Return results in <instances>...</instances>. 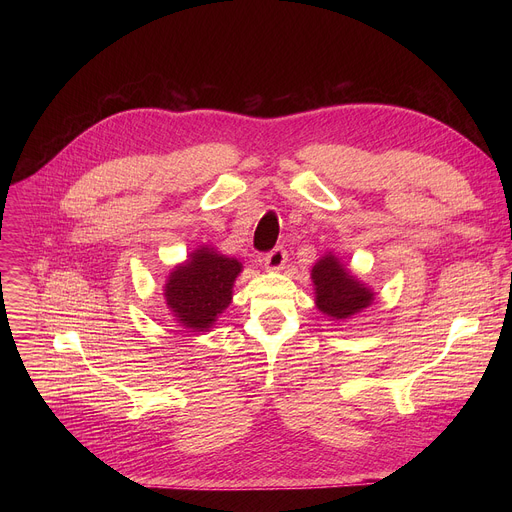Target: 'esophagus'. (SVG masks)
I'll use <instances>...</instances> for the list:
<instances>
[{"label":"esophagus","mask_w":512,"mask_h":512,"mask_svg":"<svg viewBox=\"0 0 512 512\" xmlns=\"http://www.w3.org/2000/svg\"><path fill=\"white\" fill-rule=\"evenodd\" d=\"M263 263H265V267H267L269 271H279V269H283V265L287 263V251H285L283 247H275L273 251H269V253L265 255Z\"/></svg>","instance_id":"esophagus-1"}]
</instances>
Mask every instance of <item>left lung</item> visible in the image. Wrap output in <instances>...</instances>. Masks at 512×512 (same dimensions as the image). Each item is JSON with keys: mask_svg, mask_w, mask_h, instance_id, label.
I'll list each match as a JSON object with an SVG mask.
<instances>
[{"mask_svg": "<svg viewBox=\"0 0 512 512\" xmlns=\"http://www.w3.org/2000/svg\"><path fill=\"white\" fill-rule=\"evenodd\" d=\"M316 306L332 320H346L375 300L373 291L356 279L334 253H326L312 267Z\"/></svg>", "mask_w": 512, "mask_h": 512, "instance_id": "8db88e82", "label": "left lung"}]
</instances>
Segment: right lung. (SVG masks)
<instances>
[{
    "mask_svg": "<svg viewBox=\"0 0 512 512\" xmlns=\"http://www.w3.org/2000/svg\"><path fill=\"white\" fill-rule=\"evenodd\" d=\"M243 265L212 247H200L190 259L176 265L164 285V298L176 322L190 332L212 328L231 300L233 285Z\"/></svg>",
    "mask_w": 512,
    "mask_h": 512,
    "instance_id": "add662e5",
    "label": "right lung"
}]
</instances>
